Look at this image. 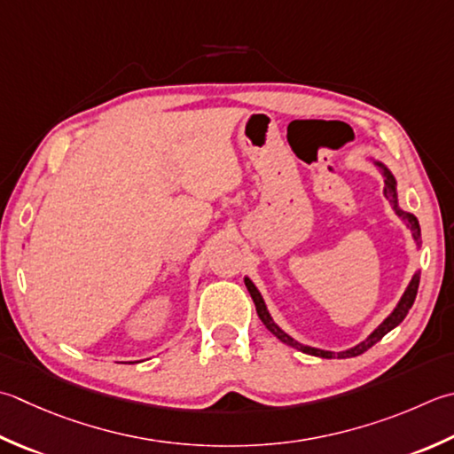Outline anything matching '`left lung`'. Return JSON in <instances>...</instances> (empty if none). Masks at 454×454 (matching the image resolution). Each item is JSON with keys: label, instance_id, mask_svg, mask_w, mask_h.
Here are the masks:
<instances>
[{"label": "left lung", "instance_id": "left-lung-1", "mask_svg": "<svg viewBox=\"0 0 454 454\" xmlns=\"http://www.w3.org/2000/svg\"><path fill=\"white\" fill-rule=\"evenodd\" d=\"M366 159H368V161L376 163V165L380 167L381 175H384V197L389 200V204H392V208H394L395 215L405 222L407 228L411 230V238H413V242H415V246H417V250H419V242H421L419 220H417L415 215H411V212H407V210H403L402 207H399V199H397V181H395L394 173L389 171V168H387L384 163H381V161H376L374 157H366ZM419 275H421L419 271L413 273L410 286L405 287L402 299L397 301V305L394 307L392 313H389V315L384 318V321H381V323L374 328V331H372V333L366 336V339H364L362 342H358L356 346H352V348L340 350V352L315 348V346H309V344H303V342H299V340L293 339V336H289L278 323L273 321L271 315H270V310H268V305H265V301H263V297H262V293L257 291L255 283H254L250 278H247V275L244 278V283H246V287H247V291H250V295H252V299H254L257 317L262 318V323H263L265 328H268V331L275 336V339H279L281 342H286L287 346H291V348H297V350H301V352L310 354V356H318V358H352V356H360V354H364L368 348H372V346H374L378 340L384 339V336H386L389 331H394V328L403 321V318L407 317V313H410V309L413 307V301H415V297H417V289H419Z\"/></svg>", "mask_w": 454, "mask_h": 454}]
</instances>
